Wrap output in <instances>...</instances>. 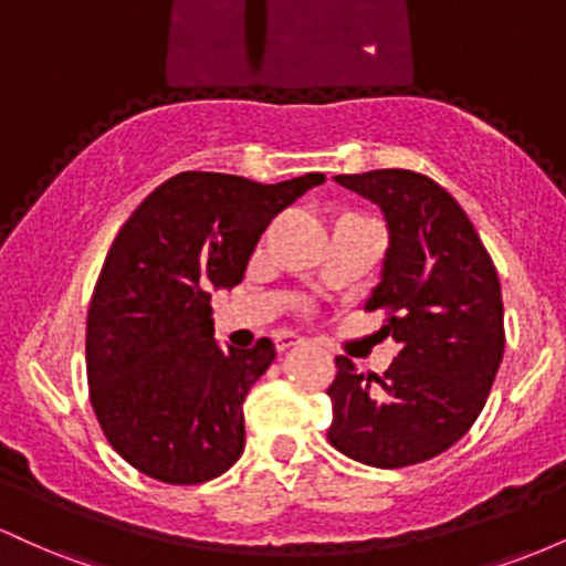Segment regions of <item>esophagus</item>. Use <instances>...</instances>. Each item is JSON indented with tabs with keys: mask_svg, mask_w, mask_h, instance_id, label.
Returning a JSON list of instances; mask_svg holds the SVG:
<instances>
[{
	"mask_svg": "<svg viewBox=\"0 0 566 566\" xmlns=\"http://www.w3.org/2000/svg\"><path fill=\"white\" fill-rule=\"evenodd\" d=\"M274 340H276L279 350H290V348H295V346H301V343H305V337H301L297 333H287V329H284V333L274 335Z\"/></svg>",
	"mask_w": 566,
	"mask_h": 566,
	"instance_id": "34e87169",
	"label": "esophagus"
}]
</instances>
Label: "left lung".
I'll return each instance as SVG.
<instances>
[{
  "label": "left lung",
  "mask_w": 566,
  "mask_h": 566,
  "mask_svg": "<svg viewBox=\"0 0 566 566\" xmlns=\"http://www.w3.org/2000/svg\"><path fill=\"white\" fill-rule=\"evenodd\" d=\"M380 207L388 229L380 282L365 308H386L399 354L382 375L337 356L327 388L335 450L375 469H405L450 450L482 412L503 361V295L490 252L454 197L428 175H335Z\"/></svg>",
  "instance_id": "obj_1"
}]
</instances>
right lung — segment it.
Listing matches in <instances>:
<instances>
[{
    "label": "right lung",
    "mask_w": 566,
    "mask_h": 566,
    "mask_svg": "<svg viewBox=\"0 0 566 566\" xmlns=\"http://www.w3.org/2000/svg\"><path fill=\"white\" fill-rule=\"evenodd\" d=\"M322 172L265 186L223 172H180L154 188L116 233L87 311L95 418L133 469L201 484L244 450V396L276 348L223 350L212 290L242 282L258 239Z\"/></svg>",
    "instance_id": "right-lung-1"
}]
</instances>
